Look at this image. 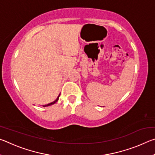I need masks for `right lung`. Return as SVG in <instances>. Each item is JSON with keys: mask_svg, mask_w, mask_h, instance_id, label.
I'll return each instance as SVG.
<instances>
[{"mask_svg": "<svg viewBox=\"0 0 155 155\" xmlns=\"http://www.w3.org/2000/svg\"><path fill=\"white\" fill-rule=\"evenodd\" d=\"M59 96H60V94L59 95V96L57 97V98L55 100V101H53L52 102V103H49V104H45V105H44L43 107H47V106H50V105H52V104H54L56 103V102H57V101H58L59 100Z\"/></svg>", "mask_w": 155, "mask_h": 155, "instance_id": "add662e5", "label": "right lung"}]
</instances>
